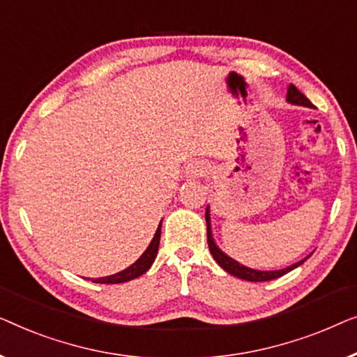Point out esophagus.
Returning <instances> with one entry per match:
<instances>
[{
    "instance_id": "34e87169",
    "label": "esophagus",
    "mask_w": 357,
    "mask_h": 357,
    "mask_svg": "<svg viewBox=\"0 0 357 357\" xmlns=\"http://www.w3.org/2000/svg\"><path fill=\"white\" fill-rule=\"evenodd\" d=\"M205 172H207V167H205V163L200 162V160H192V162L188 163V167L184 169L185 176L188 178H200Z\"/></svg>"
}]
</instances>
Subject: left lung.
I'll use <instances>...</instances> for the list:
<instances>
[{
  "label": "left lung",
  "mask_w": 357,
  "mask_h": 357,
  "mask_svg": "<svg viewBox=\"0 0 357 357\" xmlns=\"http://www.w3.org/2000/svg\"><path fill=\"white\" fill-rule=\"evenodd\" d=\"M286 100H288L289 103L301 105V107H312V103L309 102V98L305 97L304 93H301L299 90L296 89L293 84H291L289 87H288ZM205 220H207V241H208L210 252H212L213 259L217 260V264L220 265V267H222L225 272H228L229 275H233V277H236V278H243L245 281H270V280L283 277V275L291 272V270H294L296 267H299L301 264H304L305 259H307V257H305L303 260H299V262L289 265V267H286V268L270 270V272H262V270L249 268V267H245V265H241L238 260L228 257V255L225 254L223 250H220L218 245L215 244L213 236H212V228H210V212H208V207H207V212H205Z\"/></svg>",
  "instance_id": "8db88e82"
}]
</instances>
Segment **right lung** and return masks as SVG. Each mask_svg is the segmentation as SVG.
<instances>
[{
  "instance_id": "add662e5",
  "label": "right lung",
  "mask_w": 357,
  "mask_h": 357,
  "mask_svg": "<svg viewBox=\"0 0 357 357\" xmlns=\"http://www.w3.org/2000/svg\"><path fill=\"white\" fill-rule=\"evenodd\" d=\"M160 234H162V223L158 225L157 231H155V236H153V239L150 241L149 248L145 249V252L140 255V257L135 260V262L130 265V267H128L126 270H123V272H119V273L109 275V277L93 280V283L116 284V283H124V281L134 280V278L140 277V275H144L150 267H152L153 260H155V257H157L158 245H160Z\"/></svg>"
}]
</instances>
